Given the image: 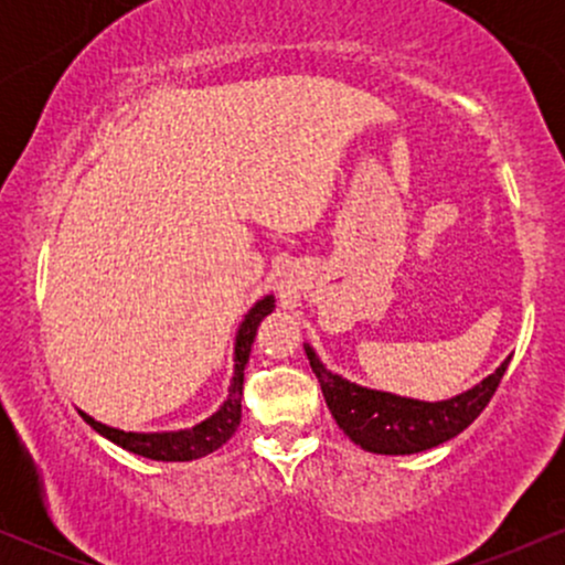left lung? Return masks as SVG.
Segmentation results:
<instances>
[{"mask_svg":"<svg viewBox=\"0 0 565 565\" xmlns=\"http://www.w3.org/2000/svg\"><path fill=\"white\" fill-rule=\"evenodd\" d=\"M305 355L321 382L334 423L355 446L372 454H417L459 436L489 404L510 364V359H504L494 374L451 398L419 401L374 391L329 372L308 342Z\"/></svg>","mask_w":565,"mask_h":565,"instance_id":"obj_1","label":"left lung"}]
</instances>
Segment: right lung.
Listing matches in <instances>:
<instances>
[{
	"label": "right lung",
	"instance_id": "add662e5",
	"mask_svg": "<svg viewBox=\"0 0 565 565\" xmlns=\"http://www.w3.org/2000/svg\"><path fill=\"white\" fill-rule=\"evenodd\" d=\"M276 300L274 295H265L246 310V316L236 329V342H233V377L228 385V398L220 404V408L212 417L201 419L199 425L183 427V430H161V433H132L119 430V427L97 423L89 414H82V419L93 430L100 433L103 438L114 440L121 449L138 454V457L157 459V462H191V459H201L206 454L217 451L220 446L236 433L238 423H242V393H244V366L249 361L252 342H255L257 327L268 313H274Z\"/></svg>",
	"mask_w": 565,
	"mask_h": 565
}]
</instances>
